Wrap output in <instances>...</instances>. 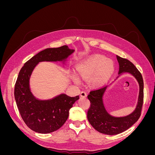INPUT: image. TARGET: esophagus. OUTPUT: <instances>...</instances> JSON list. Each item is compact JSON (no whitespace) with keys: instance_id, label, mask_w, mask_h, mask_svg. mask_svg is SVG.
I'll return each mask as SVG.
<instances>
[{"instance_id":"obj_1","label":"esophagus","mask_w":155,"mask_h":155,"mask_svg":"<svg viewBox=\"0 0 155 155\" xmlns=\"http://www.w3.org/2000/svg\"><path fill=\"white\" fill-rule=\"evenodd\" d=\"M80 96L81 97H85L87 96V92L85 91H81L80 93Z\"/></svg>"}]
</instances>
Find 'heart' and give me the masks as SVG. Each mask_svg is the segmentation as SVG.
Segmentation results:
<instances>
[{"instance_id":"b5f03b06","label":"heart","mask_w":155,"mask_h":155,"mask_svg":"<svg viewBox=\"0 0 155 155\" xmlns=\"http://www.w3.org/2000/svg\"><path fill=\"white\" fill-rule=\"evenodd\" d=\"M114 70L113 62L99 54L91 56L78 67V72L82 78H91L92 83L96 85H101L106 82L113 73ZM74 79L76 82H79L76 76H74Z\"/></svg>"}]
</instances>
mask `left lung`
Returning a JSON list of instances; mask_svg holds the SVG:
<instances>
[{"instance_id":"left-lung-1","label":"left lung","mask_w":155,"mask_h":155,"mask_svg":"<svg viewBox=\"0 0 155 155\" xmlns=\"http://www.w3.org/2000/svg\"><path fill=\"white\" fill-rule=\"evenodd\" d=\"M119 63L118 74L129 72L137 78L140 85L138 101L135 110L124 117H114L107 113L103 104L102 97L106 87L94 89L90 92L88 99L91 102L87 112L89 123L97 131L108 135H115L124 132L137 122L141 115L143 103V81L141 73L128 59L116 55Z\"/></svg>"}]
</instances>
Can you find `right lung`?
Instances as JSON below:
<instances>
[{"instance_id": "1", "label": "right lung", "mask_w": 155, "mask_h": 155, "mask_svg": "<svg viewBox=\"0 0 155 155\" xmlns=\"http://www.w3.org/2000/svg\"><path fill=\"white\" fill-rule=\"evenodd\" d=\"M73 51L66 45L46 48L26 62L18 73L14 89L16 104L23 121L35 132L50 133L61 127L68 119L69 110L79 99V96L70 97L61 94L47 101L35 99L29 87V79L33 70L39 62L61 61Z\"/></svg>"}]
</instances>
